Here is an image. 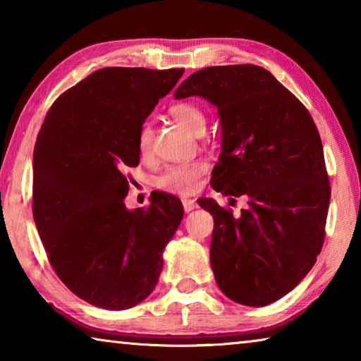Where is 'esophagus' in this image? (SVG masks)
Listing matches in <instances>:
<instances>
[{"label":"esophagus","mask_w":361,"mask_h":361,"mask_svg":"<svg viewBox=\"0 0 361 361\" xmlns=\"http://www.w3.org/2000/svg\"><path fill=\"white\" fill-rule=\"evenodd\" d=\"M183 207H185V212H192L197 209V202L194 199H183Z\"/></svg>","instance_id":"34e87169"}]
</instances>
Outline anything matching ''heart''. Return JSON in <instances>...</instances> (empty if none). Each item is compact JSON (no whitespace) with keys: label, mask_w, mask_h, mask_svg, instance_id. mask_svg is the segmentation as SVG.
Returning a JSON list of instances; mask_svg holds the SVG:
<instances>
[{"label":"heart","mask_w":361,"mask_h":361,"mask_svg":"<svg viewBox=\"0 0 361 361\" xmlns=\"http://www.w3.org/2000/svg\"><path fill=\"white\" fill-rule=\"evenodd\" d=\"M169 114L176 124L183 129L200 135L205 130V113L197 103L194 102H178L170 106ZM152 127L149 122H143L137 133V151L140 157H148L152 151ZM207 170V164L200 159L188 161L175 166H169L164 172L156 178V186L162 191L176 192V194H189L199 186V181Z\"/></svg>","instance_id":"1"}]
</instances>
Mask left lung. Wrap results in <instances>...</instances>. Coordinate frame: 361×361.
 Wrapping results in <instances>:
<instances>
[{
	"instance_id": "1",
	"label": "left lung",
	"mask_w": 361,
	"mask_h": 361,
	"mask_svg": "<svg viewBox=\"0 0 361 361\" xmlns=\"http://www.w3.org/2000/svg\"><path fill=\"white\" fill-rule=\"evenodd\" d=\"M218 108L221 154L210 185L248 199L240 216L213 199L210 262L226 296L267 305L290 293L315 264L325 240L329 180L320 133L301 102L256 65L209 66L175 90Z\"/></svg>"
}]
</instances>
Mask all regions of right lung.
I'll return each mask as SVG.
<instances>
[{"mask_svg":"<svg viewBox=\"0 0 361 361\" xmlns=\"http://www.w3.org/2000/svg\"><path fill=\"white\" fill-rule=\"evenodd\" d=\"M185 68L108 66L52 103L33 152V218L59 279L84 301L122 310L142 302L183 218L178 197L151 195L127 210L126 170L137 133Z\"/></svg>","mask_w":361,"mask_h":361,"instance_id":"right-lung-1","label":"right lung"}]
</instances>
